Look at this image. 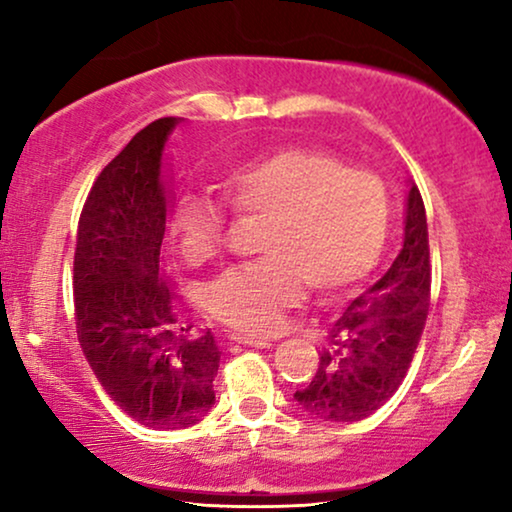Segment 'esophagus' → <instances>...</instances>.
<instances>
[{"label":"esophagus","mask_w":512,"mask_h":512,"mask_svg":"<svg viewBox=\"0 0 512 512\" xmlns=\"http://www.w3.org/2000/svg\"><path fill=\"white\" fill-rule=\"evenodd\" d=\"M230 340L240 342V345H249V347H272L270 338H251V335H233Z\"/></svg>","instance_id":"1"}]
</instances>
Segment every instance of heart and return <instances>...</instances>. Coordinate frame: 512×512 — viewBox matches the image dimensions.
<instances>
[{
    "label": "heart",
    "mask_w": 512,
    "mask_h": 512,
    "mask_svg": "<svg viewBox=\"0 0 512 512\" xmlns=\"http://www.w3.org/2000/svg\"><path fill=\"white\" fill-rule=\"evenodd\" d=\"M223 193L242 216H270L265 261L228 270L207 291L214 319L242 333H272L303 303L307 284L340 293L380 261L389 233V195L368 172L349 170L324 149L291 146L237 165ZM174 228L188 261L200 265L226 244L228 209L207 195H186Z\"/></svg>",
    "instance_id": "obj_1"
}]
</instances>
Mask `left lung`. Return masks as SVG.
Instances as JSON below:
<instances>
[{
    "label": "left lung",
    "instance_id": "1",
    "mask_svg": "<svg viewBox=\"0 0 512 512\" xmlns=\"http://www.w3.org/2000/svg\"><path fill=\"white\" fill-rule=\"evenodd\" d=\"M429 305V228L412 186L401 254L331 326L312 382L293 394L300 408L321 422H359L380 410L408 375Z\"/></svg>",
    "mask_w": 512,
    "mask_h": 512
}]
</instances>
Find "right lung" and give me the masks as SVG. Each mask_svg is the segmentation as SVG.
Here are the masks:
<instances>
[{
	"label": "right lung",
	"instance_id": "1",
	"mask_svg": "<svg viewBox=\"0 0 512 512\" xmlns=\"http://www.w3.org/2000/svg\"><path fill=\"white\" fill-rule=\"evenodd\" d=\"M177 118L139 130L97 174L79 216L74 319L104 391L149 429H186L214 403L221 352L212 331H177L163 256L167 202L160 156Z\"/></svg>",
	"mask_w": 512,
	"mask_h": 512
}]
</instances>
